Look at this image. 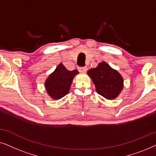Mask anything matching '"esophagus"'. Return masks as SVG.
I'll return each mask as SVG.
<instances>
[{"label":"esophagus","mask_w":156,"mask_h":156,"mask_svg":"<svg viewBox=\"0 0 156 156\" xmlns=\"http://www.w3.org/2000/svg\"><path fill=\"white\" fill-rule=\"evenodd\" d=\"M78 70L80 72H82V73H85L87 72V68L86 67H78Z\"/></svg>","instance_id":"obj_1"}]
</instances>
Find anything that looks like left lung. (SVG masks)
I'll return each mask as SVG.
<instances>
[{
    "mask_svg": "<svg viewBox=\"0 0 156 156\" xmlns=\"http://www.w3.org/2000/svg\"><path fill=\"white\" fill-rule=\"evenodd\" d=\"M87 74L94 84L97 93L106 99H115L123 88L122 76L106 62H101L96 68L88 70Z\"/></svg>",
    "mask_w": 156,
    "mask_h": 156,
    "instance_id": "1",
    "label": "left lung"
}]
</instances>
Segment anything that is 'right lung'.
Here are the masks:
<instances>
[{
	"label": "right lung",
	"instance_id": "1",
	"mask_svg": "<svg viewBox=\"0 0 156 156\" xmlns=\"http://www.w3.org/2000/svg\"><path fill=\"white\" fill-rule=\"evenodd\" d=\"M77 74L79 72L76 69L69 71L62 64H59L44 82L48 94L55 100L60 99L65 97L69 93L72 81Z\"/></svg>",
	"mask_w": 156,
	"mask_h": 156
}]
</instances>
